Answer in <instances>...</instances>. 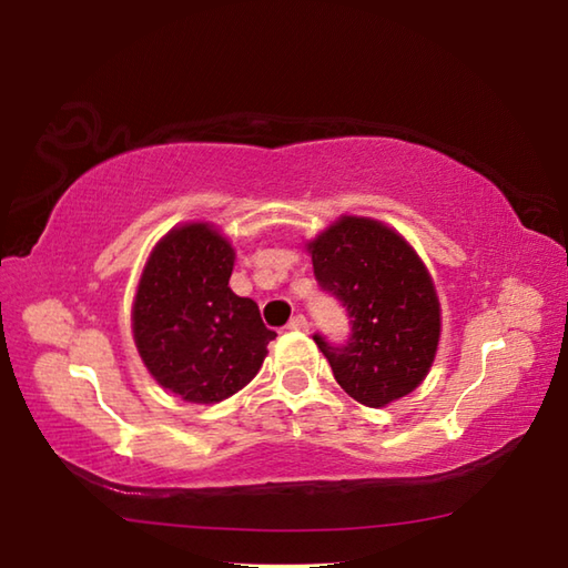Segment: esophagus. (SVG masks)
Returning a JSON list of instances; mask_svg holds the SVG:
<instances>
[{"mask_svg":"<svg viewBox=\"0 0 568 568\" xmlns=\"http://www.w3.org/2000/svg\"><path fill=\"white\" fill-rule=\"evenodd\" d=\"M307 325H311V323H307L305 315H293L291 323H287V331H297V333H301V331H307Z\"/></svg>","mask_w":568,"mask_h":568,"instance_id":"1","label":"esophagus"}]
</instances>
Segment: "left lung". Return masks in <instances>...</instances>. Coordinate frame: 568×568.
<instances>
[{
	"mask_svg": "<svg viewBox=\"0 0 568 568\" xmlns=\"http://www.w3.org/2000/svg\"><path fill=\"white\" fill-rule=\"evenodd\" d=\"M321 291L351 318L343 343L315 333L335 381L363 406L381 408L426 378L440 335L434 283L390 227L343 217L307 245Z\"/></svg>",
	"mask_w": 568,
	"mask_h": 568,
	"instance_id": "1",
	"label": "left lung"
}]
</instances>
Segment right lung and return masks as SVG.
Listing matches in <instances>:
<instances>
[{
  "label": "right lung",
  "instance_id": "add662e5",
  "mask_svg": "<svg viewBox=\"0 0 568 568\" xmlns=\"http://www.w3.org/2000/svg\"><path fill=\"white\" fill-rule=\"evenodd\" d=\"M233 247L203 223L172 230L152 250L134 295V343L162 388L217 403L261 371L267 331L257 303L230 291Z\"/></svg>",
  "mask_w": 568,
  "mask_h": 568
}]
</instances>
